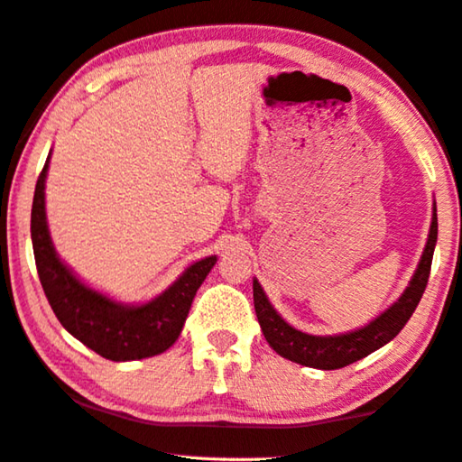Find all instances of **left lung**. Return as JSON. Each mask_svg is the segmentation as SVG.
I'll return each mask as SVG.
<instances>
[{"label": "left lung", "instance_id": "8db88e82", "mask_svg": "<svg viewBox=\"0 0 462 462\" xmlns=\"http://www.w3.org/2000/svg\"><path fill=\"white\" fill-rule=\"evenodd\" d=\"M438 238V217L434 208L432 226H430L428 245L421 254V261L418 264L416 275H413L410 287L400 297V301L393 303L385 314H381L377 319H373L369 326L363 330L340 334V336H310L303 334L295 328L289 326L283 318H281L264 295L259 281H253V295H254V310L259 324L263 328V334L271 348L277 355L289 361L300 363L303 366H311V369L322 371H334L342 369L355 361H361L366 355L374 353L383 344L393 340L402 328L408 324L413 311H416L421 295L426 291L430 269H432V256L434 246Z\"/></svg>", "mask_w": 462, "mask_h": 462}]
</instances>
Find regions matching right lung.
I'll list each match as a JSON object with an SVG mask.
<instances>
[{
  "instance_id": "right-lung-1",
  "label": "right lung",
  "mask_w": 462,
  "mask_h": 462,
  "mask_svg": "<svg viewBox=\"0 0 462 462\" xmlns=\"http://www.w3.org/2000/svg\"><path fill=\"white\" fill-rule=\"evenodd\" d=\"M46 169L49 161L36 181L30 232L38 277L54 316L67 332L109 361H138L165 353L181 334L193 297L216 264V256L191 264L175 285L146 306L114 303L77 281L54 253L44 212Z\"/></svg>"
}]
</instances>
